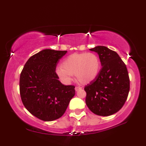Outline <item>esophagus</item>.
Instances as JSON below:
<instances>
[{
  "label": "esophagus",
  "mask_w": 146,
  "mask_h": 146,
  "mask_svg": "<svg viewBox=\"0 0 146 146\" xmlns=\"http://www.w3.org/2000/svg\"><path fill=\"white\" fill-rule=\"evenodd\" d=\"M81 89H82V88L80 87V86H76L75 87V90L76 91V92L80 90H81Z\"/></svg>",
  "instance_id": "obj_1"
}]
</instances>
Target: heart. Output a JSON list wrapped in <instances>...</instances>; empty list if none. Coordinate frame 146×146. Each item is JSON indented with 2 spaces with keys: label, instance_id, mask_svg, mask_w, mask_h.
I'll use <instances>...</instances> for the list:
<instances>
[{
  "label": "heart",
  "instance_id": "1",
  "mask_svg": "<svg viewBox=\"0 0 146 146\" xmlns=\"http://www.w3.org/2000/svg\"><path fill=\"white\" fill-rule=\"evenodd\" d=\"M101 68L100 61L96 54H73L64 60L61 67L56 68V74L66 84L70 83L72 75L82 84H88L96 78Z\"/></svg>",
  "mask_w": 146,
  "mask_h": 146
}]
</instances>
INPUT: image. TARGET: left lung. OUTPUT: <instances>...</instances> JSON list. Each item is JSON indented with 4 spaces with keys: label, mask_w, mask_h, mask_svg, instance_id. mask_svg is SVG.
<instances>
[{
    "label": "left lung",
    "mask_w": 146,
    "mask_h": 146,
    "mask_svg": "<svg viewBox=\"0 0 146 146\" xmlns=\"http://www.w3.org/2000/svg\"><path fill=\"white\" fill-rule=\"evenodd\" d=\"M90 50L98 53L102 68L98 77L84 88L86 104L95 114L108 116L120 110L129 91L126 66L115 52L102 46Z\"/></svg>",
    "instance_id": "1"
}]
</instances>
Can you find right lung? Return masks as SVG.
<instances>
[{"instance_id": "obj_1", "label": "right lung", "mask_w": 146, "mask_h": 146, "mask_svg": "<svg viewBox=\"0 0 146 146\" xmlns=\"http://www.w3.org/2000/svg\"><path fill=\"white\" fill-rule=\"evenodd\" d=\"M67 51L44 49L28 60L20 76V94L31 114L46 121L58 119L74 96V86L58 80L56 68Z\"/></svg>"}]
</instances>
